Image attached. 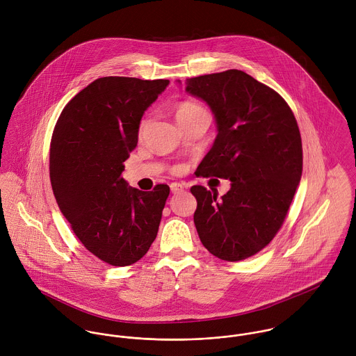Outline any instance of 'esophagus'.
Returning <instances> with one entry per match:
<instances>
[{
  "instance_id": "1",
  "label": "esophagus",
  "mask_w": 356,
  "mask_h": 356,
  "mask_svg": "<svg viewBox=\"0 0 356 356\" xmlns=\"http://www.w3.org/2000/svg\"><path fill=\"white\" fill-rule=\"evenodd\" d=\"M170 188H171V192L175 195V193L182 192L184 188H185V185H184V184H179V182H172V184L170 185Z\"/></svg>"
}]
</instances>
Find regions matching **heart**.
Segmentation results:
<instances>
[{
	"label": "heart",
	"instance_id": "b5f03b06",
	"mask_svg": "<svg viewBox=\"0 0 356 356\" xmlns=\"http://www.w3.org/2000/svg\"><path fill=\"white\" fill-rule=\"evenodd\" d=\"M202 109H203V108H202L200 105L195 104V102H181V104L177 106L175 116H177V119H179V118H184V116H186V115H191V113L197 112V111H202ZM147 124H148V120L144 119V120L141 122V124H140V131H141V133H143V130L145 129Z\"/></svg>",
	"mask_w": 356,
	"mask_h": 356
}]
</instances>
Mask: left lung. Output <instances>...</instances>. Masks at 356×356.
I'll list each match as a JSON object with an SVG mask.
<instances>
[{"mask_svg":"<svg viewBox=\"0 0 356 356\" xmlns=\"http://www.w3.org/2000/svg\"><path fill=\"white\" fill-rule=\"evenodd\" d=\"M185 90L209 106L218 130L199 175L232 182L220 200L204 186H192L199 237L222 260L247 259L274 238L299 186L298 122L277 92L240 70L189 78Z\"/></svg>","mask_w":356,"mask_h":356,"instance_id":"8db88e82","label":"left lung"}]
</instances>
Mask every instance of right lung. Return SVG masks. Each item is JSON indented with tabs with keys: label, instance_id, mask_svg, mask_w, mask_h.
<instances>
[{
	"label": "right lung",
	"instance_id": "add662e5",
	"mask_svg": "<svg viewBox=\"0 0 356 356\" xmlns=\"http://www.w3.org/2000/svg\"><path fill=\"white\" fill-rule=\"evenodd\" d=\"M168 79L104 76L68 102L53 130L51 189L85 248L112 266H130L151 248L170 195L129 186L123 161L138 143L145 111Z\"/></svg>",
	"mask_w": 356,
	"mask_h": 356
}]
</instances>
